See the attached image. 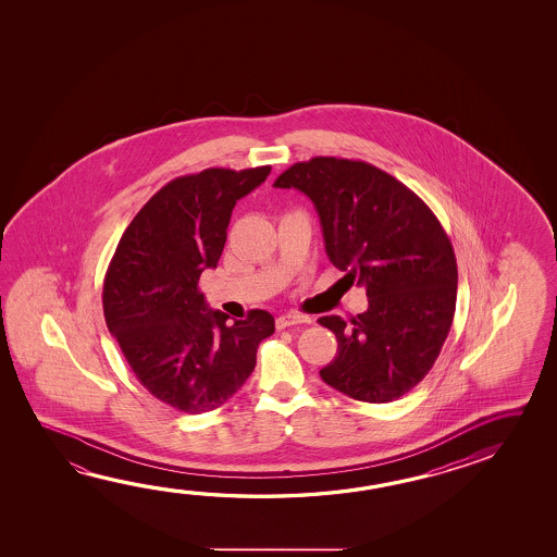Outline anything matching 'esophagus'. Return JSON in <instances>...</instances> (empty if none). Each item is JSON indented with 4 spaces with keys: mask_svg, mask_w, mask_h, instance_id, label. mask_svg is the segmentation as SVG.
<instances>
[{
    "mask_svg": "<svg viewBox=\"0 0 557 557\" xmlns=\"http://www.w3.org/2000/svg\"><path fill=\"white\" fill-rule=\"evenodd\" d=\"M307 322H311V317L301 314V312H285V314H280L275 319V326L282 331V329H287V326H293V324H307Z\"/></svg>",
    "mask_w": 557,
    "mask_h": 557,
    "instance_id": "esophagus-1",
    "label": "esophagus"
}]
</instances>
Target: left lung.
Instances as JSON below:
<instances>
[{
    "instance_id": "obj_1",
    "label": "left lung",
    "mask_w": 557,
    "mask_h": 557,
    "mask_svg": "<svg viewBox=\"0 0 557 557\" xmlns=\"http://www.w3.org/2000/svg\"><path fill=\"white\" fill-rule=\"evenodd\" d=\"M274 186L311 199L332 264L370 302L350 321L319 319L338 341L322 381L356 400L399 399L424 380L454 321L458 264L446 231L414 191L361 160L314 157Z\"/></svg>"
}]
</instances>
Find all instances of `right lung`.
<instances>
[{"label": "right lung", "instance_id": "obj_1", "mask_svg": "<svg viewBox=\"0 0 557 557\" xmlns=\"http://www.w3.org/2000/svg\"><path fill=\"white\" fill-rule=\"evenodd\" d=\"M272 166L207 168L150 197L121 236L103 282V314L140 385L174 409L199 414L225 405L256 366L274 317L252 309L226 324L207 309L199 277L216 268L240 197Z\"/></svg>", "mask_w": 557, "mask_h": 557}]
</instances>
